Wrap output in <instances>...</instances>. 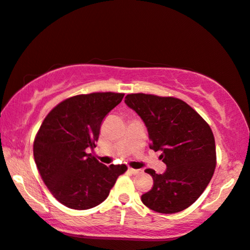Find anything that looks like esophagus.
Returning <instances> with one entry per match:
<instances>
[{"mask_svg": "<svg viewBox=\"0 0 250 250\" xmlns=\"http://www.w3.org/2000/svg\"><path fill=\"white\" fill-rule=\"evenodd\" d=\"M128 170L133 173V175H136V173H140L141 171H142V170H141V169H133V168H129Z\"/></svg>", "mask_w": 250, "mask_h": 250, "instance_id": "1", "label": "esophagus"}]
</instances>
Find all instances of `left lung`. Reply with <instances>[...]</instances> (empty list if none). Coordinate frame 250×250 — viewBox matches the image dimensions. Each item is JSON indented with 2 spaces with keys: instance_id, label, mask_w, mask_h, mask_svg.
I'll use <instances>...</instances> for the list:
<instances>
[{
  "instance_id": "left-lung-1",
  "label": "left lung",
  "mask_w": 250,
  "mask_h": 250,
  "mask_svg": "<svg viewBox=\"0 0 250 250\" xmlns=\"http://www.w3.org/2000/svg\"><path fill=\"white\" fill-rule=\"evenodd\" d=\"M125 104L144 122L151 140L150 149L161 151L167 166L165 173L146 172L153 187L141 196L155 212L171 214L183 211L201 196L216 165L212 129L189 104L173 97L132 93Z\"/></svg>"
}]
</instances>
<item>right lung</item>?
<instances>
[{
    "instance_id": "right-lung-1",
    "label": "right lung",
    "mask_w": 250,
    "mask_h": 250,
    "mask_svg": "<svg viewBox=\"0 0 250 250\" xmlns=\"http://www.w3.org/2000/svg\"><path fill=\"white\" fill-rule=\"evenodd\" d=\"M124 93L95 92L71 97L47 115L36 135L34 158L53 196L74 209L106 200L125 165L100 164L88 150L96 147L104 118Z\"/></svg>"
}]
</instances>
